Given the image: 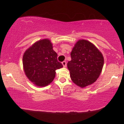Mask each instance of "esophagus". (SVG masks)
Returning <instances> with one entry per match:
<instances>
[{
  "label": "esophagus",
  "mask_w": 124,
  "mask_h": 124,
  "mask_svg": "<svg viewBox=\"0 0 124 124\" xmlns=\"http://www.w3.org/2000/svg\"><path fill=\"white\" fill-rule=\"evenodd\" d=\"M62 65H63V67H67V62L66 61H63V62H62Z\"/></svg>",
  "instance_id": "esophagus-1"
}]
</instances>
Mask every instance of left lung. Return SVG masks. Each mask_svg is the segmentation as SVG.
Segmentation results:
<instances>
[{"label": "left lung", "mask_w": 124, "mask_h": 124, "mask_svg": "<svg viewBox=\"0 0 124 124\" xmlns=\"http://www.w3.org/2000/svg\"><path fill=\"white\" fill-rule=\"evenodd\" d=\"M67 63L72 82L81 87L94 83L99 77L104 65V57L99 50L89 41H77Z\"/></svg>", "instance_id": "obj_1"}]
</instances>
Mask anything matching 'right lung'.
<instances>
[{
    "label": "right lung",
    "instance_id": "obj_1",
    "mask_svg": "<svg viewBox=\"0 0 124 124\" xmlns=\"http://www.w3.org/2000/svg\"><path fill=\"white\" fill-rule=\"evenodd\" d=\"M57 57L48 39L37 41L23 54L25 74L35 85L41 87L48 85L54 78L56 70L63 67Z\"/></svg>",
    "mask_w": 124,
    "mask_h": 124
}]
</instances>
